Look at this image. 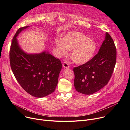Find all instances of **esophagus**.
<instances>
[{
    "instance_id": "obj_1",
    "label": "esophagus",
    "mask_w": 130,
    "mask_h": 130,
    "mask_svg": "<svg viewBox=\"0 0 130 130\" xmlns=\"http://www.w3.org/2000/svg\"><path fill=\"white\" fill-rule=\"evenodd\" d=\"M63 66L64 67H65V68H69L70 67V65L69 64H68L66 61H64V62L63 63Z\"/></svg>"
}]
</instances>
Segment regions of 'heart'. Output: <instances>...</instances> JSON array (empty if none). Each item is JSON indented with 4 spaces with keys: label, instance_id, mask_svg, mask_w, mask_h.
I'll list each match as a JSON object with an SVG mask.
<instances>
[{
    "label": "heart",
    "instance_id": "obj_1",
    "mask_svg": "<svg viewBox=\"0 0 130 130\" xmlns=\"http://www.w3.org/2000/svg\"><path fill=\"white\" fill-rule=\"evenodd\" d=\"M55 43L59 55H66L72 50L71 57L74 63L83 64L93 57L96 49L94 41L79 31L67 34L62 39H57Z\"/></svg>",
    "mask_w": 130,
    "mask_h": 130
}]
</instances>
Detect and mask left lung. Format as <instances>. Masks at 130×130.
I'll return each mask as SVG.
<instances>
[{
	"label": "left lung",
	"mask_w": 130,
	"mask_h": 130,
	"mask_svg": "<svg viewBox=\"0 0 130 130\" xmlns=\"http://www.w3.org/2000/svg\"><path fill=\"white\" fill-rule=\"evenodd\" d=\"M117 60V49L108 32L98 53L87 63L73 69L76 90L86 95L100 90L110 80Z\"/></svg>",
	"instance_id": "left-lung-1"
}]
</instances>
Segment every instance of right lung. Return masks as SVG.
<instances>
[{
  "label": "right lung",
  "mask_w": 130,
  "mask_h": 130,
  "mask_svg": "<svg viewBox=\"0 0 130 130\" xmlns=\"http://www.w3.org/2000/svg\"><path fill=\"white\" fill-rule=\"evenodd\" d=\"M28 27L19 28L13 37L9 51L10 65L23 89L34 97L43 98L55 90L62 64L59 59L46 52L27 54L21 50L17 36Z\"/></svg>",
  "instance_id": "right-lung-1"
}]
</instances>
